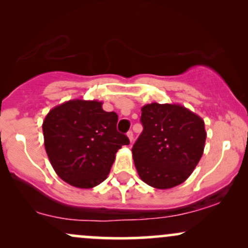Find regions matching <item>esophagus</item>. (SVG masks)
Returning a JSON list of instances; mask_svg holds the SVG:
<instances>
[{
    "instance_id": "34e87169",
    "label": "esophagus",
    "mask_w": 248,
    "mask_h": 248,
    "mask_svg": "<svg viewBox=\"0 0 248 248\" xmlns=\"http://www.w3.org/2000/svg\"><path fill=\"white\" fill-rule=\"evenodd\" d=\"M127 136H128V139H129L130 143H133V141H134V135H133V132H128V133H127Z\"/></svg>"
}]
</instances>
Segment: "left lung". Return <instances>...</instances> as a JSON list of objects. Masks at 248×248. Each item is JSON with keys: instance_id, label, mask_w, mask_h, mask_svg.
<instances>
[{"instance_id": "8db88e82", "label": "left lung", "mask_w": 248, "mask_h": 248, "mask_svg": "<svg viewBox=\"0 0 248 248\" xmlns=\"http://www.w3.org/2000/svg\"><path fill=\"white\" fill-rule=\"evenodd\" d=\"M141 112L143 132L132 149L139 176L155 189L179 186L189 178L204 153V120L179 104L152 102Z\"/></svg>"}]
</instances>
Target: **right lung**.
<instances>
[{
	"mask_svg": "<svg viewBox=\"0 0 248 248\" xmlns=\"http://www.w3.org/2000/svg\"><path fill=\"white\" fill-rule=\"evenodd\" d=\"M116 124L118 114L105 112L102 101L73 99L53 107L42 127L45 150L57 175L79 189L102 183L118 150L129 144Z\"/></svg>",
	"mask_w": 248,
	"mask_h": 248,
	"instance_id": "1",
	"label": "right lung"
}]
</instances>
